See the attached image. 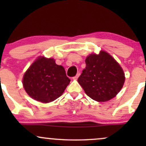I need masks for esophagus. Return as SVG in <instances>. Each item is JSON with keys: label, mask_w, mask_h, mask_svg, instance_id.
I'll use <instances>...</instances> for the list:
<instances>
[{"label": "esophagus", "mask_w": 146, "mask_h": 146, "mask_svg": "<svg viewBox=\"0 0 146 146\" xmlns=\"http://www.w3.org/2000/svg\"><path fill=\"white\" fill-rule=\"evenodd\" d=\"M80 73H78V74L75 75V76L73 79V80H78V78H79V77H80Z\"/></svg>", "instance_id": "34e87169"}]
</instances>
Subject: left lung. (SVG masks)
<instances>
[{
	"label": "left lung",
	"mask_w": 146,
	"mask_h": 146,
	"mask_svg": "<svg viewBox=\"0 0 146 146\" xmlns=\"http://www.w3.org/2000/svg\"><path fill=\"white\" fill-rule=\"evenodd\" d=\"M86 68L78 82L86 94L98 102L109 101L121 90L125 82L123 68L106 51L93 53L85 60Z\"/></svg>",
	"instance_id": "8db88e82"
}]
</instances>
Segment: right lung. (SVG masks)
Listing matches in <instances>:
<instances>
[{"instance_id":"obj_1","label":"right lung","mask_w":146,"mask_h":146,"mask_svg":"<svg viewBox=\"0 0 146 146\" xmlns=\"http://www.w3.org/2000/svg\"><path fill=\"white\" fill-rule=\"evenodd\" d=\"M70 81L64 68L53 58L39 56L25 73L23 85L29 97L46 104L61 96Z\"/></svg>"}]
</instances>
